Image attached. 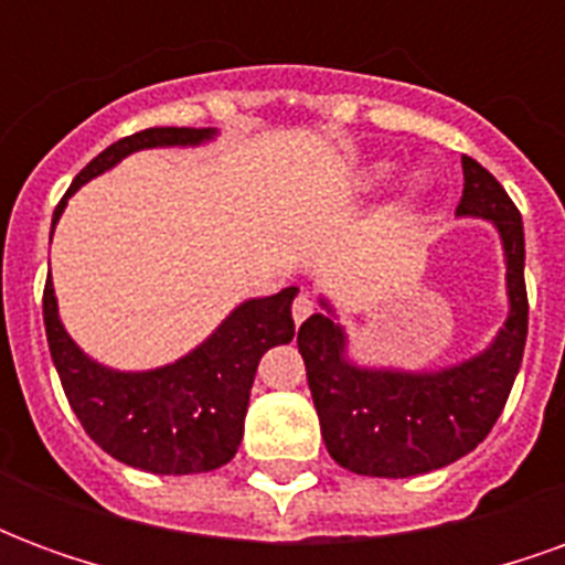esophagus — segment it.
I'll list each match as a JSON object with an SVG mask.
<instances>
[{
	"instance_id": "34e87169",
	"label": "esophagus",
	"mask_w": 565,
	"mask_h": 565,
	"mask_svg": "<svg viewBox=\"0 0 565 565\" xmlns=\"http://www.w3.org/2000/svg\"><path fill=\"white\" fill-rule=\"evenodd\" d=\"M315 315V299L308 294H299L294 299V320L296 323H302L306 318H311Z\"/></svg>"
}]
</instances>
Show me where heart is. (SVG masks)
Segmentation results:
<instances>
[{"mask_svg":"<svg viewBox=\"0 0 565 565\" xmlns=\"http://www.w3.org/2000/svg\"><path fill=\"white\" fill-rule=\"evenodd\" d=\"M387 174H391V166H372V169L366 172V178H363V184L366 186L381 184V181H387Z\"/></svg>","mask_w":565,"mask_h":565,"instance_id":"heart-1","label":"heart"}]
</instances>
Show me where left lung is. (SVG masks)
<instances>
[{
	"label": "left lung",
	"instance_id": "8db88e82",
	"mask_svg": "<svg viewBox=\"0 0 565 565\" xmlns=\"http://www.w3.org/2000/svg\"><path fill=\"white\" fill-rule=\"evenodd\" d=\"M462 181L457 214L497 223L505 250L509 318L487 351L438 372L366 369L348 360L344 330L330 315H311L299 327L320 433L348 472L412 478L460 460L493 429L518 379L530 323L521 211L472 157H462ZM320 306L332 311L323 299Z\"/></svg>",
	"mask_w": 565,
	"mask_h": 565
}]
</instances>
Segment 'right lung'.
<instances>
[{"label": "right lung", "instance_id": "right-lung-1", "mask_svg": "<svg viewBox=\"0 0 565 565\" xmlns=\"http://www.w3.org/2000/svg\"><path fill=\"white\" fill-rule=\"evenodd\" d=\"M214 129L153 127L115 141L78 172L54 211V226L66 199L96 174L145 148L199 145ZM54 235V230H51ZM296 287L247 299L211 332L196 351L150 372H115L99 366L68 339L56 311L54 281L44 284V332L63 391L87 436L115 460L153 475H193L233 460L245 433V412L259 356L296 335Z\"/></svg>", "mask_w": 565, "mask_h": 565}]
</instances>
